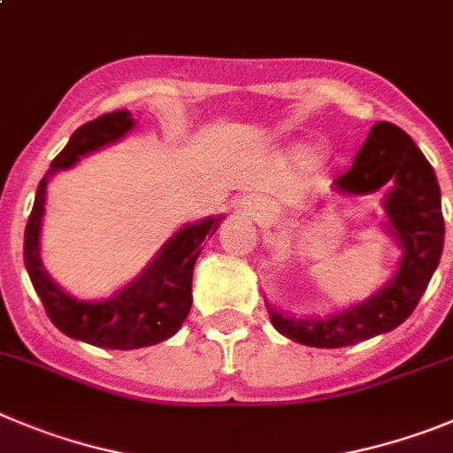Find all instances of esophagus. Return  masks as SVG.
Here are the masks:
<instances>
[{
  "mask_svg": "<svg viewBox=\"0 0 453 453\" xmlns=\"http://www.w3.org/2000/svg\"><path fill=\"white\" fill-rule=\"evenodd\" d=\"M249 211H251V215H254V218H260V215H263L267 209H265V204H260V202H256L254 199V202H249Z\"/></svg>",
  "mask_w": 453,
  "mask_h": 453,
  "instance_id": "esophagus-1",
  "label": "esophagus"
}]
</instances>
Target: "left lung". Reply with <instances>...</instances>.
I'll return each instance as SVG.
<instances>
[{
  "mask_svg": "<svg viewBox=\"0 0 453 453\" xmlns=\"http://www.w3.org/2000/svg\"><path fill=\"white\" fill-rule=\"evenodd\" d=\"M384 186V222L380 226L402 249L393 278L366 301L326 317L296 319L267 303L272 326L283 337L312 348L352 346L395 330L416 310L445 244L441 186L411 136L393 123L380 121L368 132L352 168L334 180L332 190L371 195Z\"/></svg>",
  "mask_w": 453,
  "mask_h": 453,
  "instance_id": "8db88e82",
  "label": "left lung"
}]
</instances>
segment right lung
<instances>
[{"label": "right lung", "instance_id": "obj_1", "mask_svg": "<svg viewBox=\"0 0 453 453\" xmlns=\"http://www.w3.org/2000/svg\"><path fill=\"white\" fill-rule=\"evenodd\" d=\"M134 126L136 121L130 111L119 110L78 127L37 186L31 218L24 231V265L53 326L66 337L110 350L155 346L180 330L193 305L190 288L197 256L204 249V240L218 231L224 219V215H211L199 222L184 224L161 244L155 258L145 265L139 276L107 298L81 301L49 276L40 254L47 184L60 170L76 165L81 157L123 139Z\"/></svg>", "mask_w": 453, "mask_h": 453}]
</instances>
